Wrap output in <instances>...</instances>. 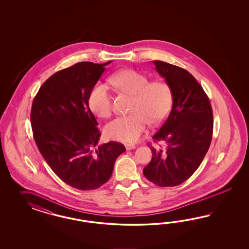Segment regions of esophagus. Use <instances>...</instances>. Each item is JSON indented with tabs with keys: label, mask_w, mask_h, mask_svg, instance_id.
Returning <instances> with one entry per match:
<instances>
[{
	"label": "esophagus",
	"mask_w": 249,
	"mask_h": 249,
	"mask_svg": "<svg viewBox=\"0 0 249 249\" xmlns=\"http://www.w3.org/2000/svg\"><path fill=\"white\" fill-rule=\"evenodd\" d=\"M125 147H126L127 151H131V150H134L136 148L135 145H131V144H126Z\"/></svg>",
	"instance_id": "34e87169"
}]
</instances>
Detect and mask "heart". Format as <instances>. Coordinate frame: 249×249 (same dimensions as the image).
<instances>
[{
    "label": "heart",
    "mask_w": 249,
    "mask_h": 249,
    "mask_svg": "<svg viewBox=\"0 0 249 249\" xmlns=\"http://www.w3.org/2000/svg\"><path fill=\"white\" fill-rule=\"evenodd\" d=\"M109 83L117 90L132 97L128 116L118 117L105 128L108 139L125 143L138 141L148 122L157 125L165 120L173 104V90L163 80L151 81L148 76L132 69L116 72L109 77ZM91 111L99 118H108L112 113V101L108 88L98 83L89 97Z\"/></svg>",
    "instance_id": "heart-1"
}]
</instances>
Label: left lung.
<instances>
[{"label":"left lung","mask_w":249,"mask_h":249,"mask_svg":"<svg viewBox=\"0 0 249 249\" xmlns=\"http://www.w3.org/2000/svg\"><path fill=\"white\" fill-rule=\"evenodd\" d=\"M155 69L173 90V107L154 141L164 150L151 146L152 158L144 176L160 187H172L190 178L203 161L211 144L213 110L201 85L183 68L153 61Z\"/></svg>","instance_id":"left-lung-1"}]
</instances>
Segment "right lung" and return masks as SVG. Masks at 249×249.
I'll list each match as a JSON object with an SVG mask.
<instances>
[{
	"label": "right lung",
	"instance_id": "obj_1",
	"mask_svg": "<svg viewBox=\"0 0 249 249\" xmlns=\"http://www.w3.org/2000/svg\"><path fill=\"white\" fill-rule=\"evenodd\" d=\"M80 62L51 75L33 101L31 124L38 150L62 181L94 190L109 180L116 159L126 151L116 142L98 146L101 133L89 97L110 64Z\"/></svg>",
	"mask_w": 249,
	"mask_h": 249
}]
</instances>
